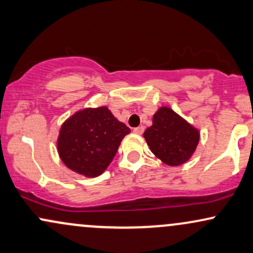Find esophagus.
Segmentation results:
<instances>
[{
    "label": "esophagus",
    "instance_id": "obj_1",
    "mask_svg": "<svg viewBox=\"0 0 253 253\" xmlns=\"http://www.w3.org/2000/svg\"><path fill=\"white\" fill-rule=\"evenodd\" d=\"M143 131H144V126H138V127H135V129H133V132L137 133V135H142Z\"/></svg>",
    "mask_w": 253,
    "mask_h": 253
}]
</instances>
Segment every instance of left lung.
I'll return each mask as SVG.
<instances>
[{
	"mask_svg": "<svg viewBox=\"0 0 253 253\" xmlns=\"http://www.w3.org/2000/svg\"><path fill=\"white\" fill-rule=\"evenodd\" d=\"M199 137L194 126L166 106L154 115L153 126L144 131L151 153L168 166L188 161L197 149Z\"/></svg>",
	"mask_w": 253,
	"mask_h": 253,
	"instance_id": "obj_1",
	"label": "left lung"
}]
</instances>
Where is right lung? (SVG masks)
<instances>
[{
	"label": "right lung",
	"instance_id": "1",
	"mask_svg": "<svg viewBox=\"0 0 253 253\" xmlns=\"http://www.w3.org/2000/svg\"><path fill=\"white\" fill-rule=\"evenodd\" d=\"M130 133L105 106L76 112L62 124L58 138L61 161L76 173L96 177L104 173Z\"/></svg>",
	"mask_w": 253,
	"mask_h": 253
}]
</instances>
